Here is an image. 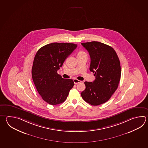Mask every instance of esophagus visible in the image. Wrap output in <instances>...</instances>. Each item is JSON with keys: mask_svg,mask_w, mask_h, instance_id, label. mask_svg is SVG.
<instances>
[{"mask_svg": "<svg viewBox=\"0 0 148 148\" xmlns=\"http://www.w3.org/2000/svg\"><path fill=\"white\" fill-rule=\"evenodd\" d=\"M73 81H74V84H78L79 83H81V81H79V80H78V79H73Z\"/></svg>", "mask_w": 148, "mask_h": 148, "instance_id": "obj_1", "label": "esophagus"}]
</instances>
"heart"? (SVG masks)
I'll use <instances>...</instances> for the list:
<instances>
[{
	"label": "heart",
	"mask_w": 148,
	"mask_h": 148,
	"mask_svg": "<svg viewBox=\"0 0 148 148\" xmlns=\"http://www.w3.org/2000/svg\"><path fill=\"white\" fill-rule=\"evenodd\" d=\"M85 54L84 51H79L78 54Z\"/></svg>",
	"instance_id": "obj_1"
}]
</instances>
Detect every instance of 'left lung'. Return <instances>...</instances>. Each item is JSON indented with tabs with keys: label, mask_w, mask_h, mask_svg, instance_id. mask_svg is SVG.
I'll use <instances>...</instances> for the list:
<instances>
[{
	"label": "left lung",
	"mask_w": 148,
	"mask_h": 148,
	"mask_svg": "<svg viewBox=\"0 0 148 148\" xmlns=\"http://www.w3.org/2000/svg\"><path fill=\"white\" fill-rule=\"evenodd\" d=\"M90 58V71L94 73L93 82H85L81 96L94 106L103 104L111 98L120 81L121 66L118 55L111 46L99 42H83Z\"/></svg>",
	"instance_id": "obj_1"
}]
</instances>
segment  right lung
<instances>
[{
  "mask_svg": "<svg viewBox=\"0 0 148 148\" xmlns=\"http://www.w3.org/2000/svg\"><path fill=\"white\" fill-rule=\"evenodd\" d=\"M77 46L67 42L51 43L39 48L35 56L33 80L42 100L49 104L64 102L74 85L73 79L62 78L58 71Z\"/></svg>",
  "mask_w": 148,
  "mask_h": 148,
  "instance_id": "right-lung-1",
  "label": "right lung"
}]
</instances>
